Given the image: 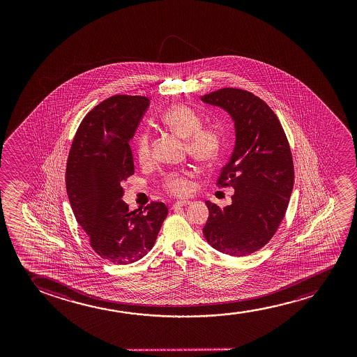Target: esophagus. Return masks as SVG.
Here are the masks:
<instances>
[{"label": "esophagus", "mask_w": 357, "mask_h": 357, "mask_svg": "<svg viewBox=\"0 0 357 357\" xmlns=\"http://www.w3.org/2000/svg\"><path fill=\"white\" fill-rule=\"evenodd\" d=\"M190 201H176V202H174L173 206H172V208H173V210H176V208L184 207V206L190 205Z\"/></svg>", "instance_id": "34e87169"}]
</instances>
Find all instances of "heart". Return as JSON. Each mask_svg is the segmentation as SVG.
I'll return each instance as SVG.
<instances>
[{"label":"heart","mask_w":357,"mask_h":357,"mask_svg":"<svg viewBox=\"0 0 357 357\" xmlns=\"http://www.w3.org/2000/svg\"><path fill=\"white\" fill-rule=\"evenodd\" d=\"M162 126L185 139L186 151L201 163L218 161L225 151V132L218 124L202 126V117L185 103H174L167 108L160 117ZM135 155L142 165L152 161L151 139L147 132H142L135 140ZM191 169L169 172L163 179V189L173 196L183 197L192 190Z\"/></svg>","instance_id":"1"}]
</instances>
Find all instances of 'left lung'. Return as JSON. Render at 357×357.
<instances>
[{"instance_id":"obj_1","label":"left lung","mask_w":357,"mask_h":357,"mask_svg":"<svg viewBox=\"0 0 357 357\" xmlns=\"http://www.w3.org/2000/svg\"><path fill=\"white\" fill-rule=\"evenodd\" d=\"M201 100L229 113L236 137L217 181L234 189L231 205L220 208L206 201L210 217L204 235L213 249L241 257L264 248L282 223L293 191V156L278 117L254 93L225 88Z\"/></svg>"}]
</instances>
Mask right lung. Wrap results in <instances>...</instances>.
Here are the masks:
<instances>
[{"label": "right lung", "instance_id": "1", "mask_svg": "<svg viewBox=\"0 0 357 357\" xmlns=\"http://www.w3.org/2000/svg\"><path fill=\"white\" fill-rule=\"evenodd\" d=\"M150 100L114 95L84 117L75 132L66 169V188L75 220L93 251L113 264H128L152 249L168 215L163 202L144 212L129 211L123 181L134 174L129 142Z\"/></svg>", "mask_w": 357, "mask_h": 357}]
</instances>
